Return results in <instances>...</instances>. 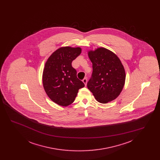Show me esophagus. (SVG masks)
Listing matches in <instances>:
<instances>
[{"instance_id":"obj_1","label":"esophagus","mask_w":160,"mask_h":160,"mask_svg":"<svg viewBox=\"0 0 160 160\" xmlns=\"http://www.w3.org/2000/svg\"><path fill=\"white\" fill-rule=\"evenodd\" d=\"M87 82H88V80H87V78H84L83 80V82L85 86H86V84H87Z\"/></svg>"}]
</instances>
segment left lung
Listing matches in <instances>:
<instances>
[{
    "label": "left lung",
    "instance_id": "obj_1",
    "mask_svg": "<svg viewBox=\"0 0 160 160\" xmlns=\"http://www.w3.org/2000/svg\"><path fill=\"white\" fill-rule=\"evenodd\" d=\"M88 56L93 71L88 88L101 103L116 99L122 92L126 77L120 59L114 53L102 47L89 51Z\"/></svg>",
    "mask_w": 160,
    "mask_h": 160
}]
</instances>
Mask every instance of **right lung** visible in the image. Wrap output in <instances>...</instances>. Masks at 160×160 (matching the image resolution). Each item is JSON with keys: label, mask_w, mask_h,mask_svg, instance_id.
Returning a JSON list of instances; mask_svg holds the SVG:
<instances>
[{"label": "right lung", "mask_w": 160, "mask_h": 160, "mask_svg": "<svg viewBox=\"0 0 160 160\" xmlns=\"http://www.w3.org/2000/svg\"><path fill=\"white\" fill-rule=\"evenodd\" d=\"M82 52L80 47H61L48 58L42 74V83L48 97L54 102L68 106L75 100L84 84L77 77L72 62Z\"/></svg>", "instance_id": "add662e5"}]
</instances>
